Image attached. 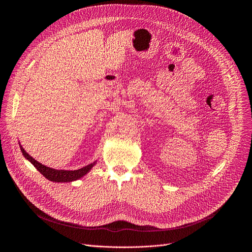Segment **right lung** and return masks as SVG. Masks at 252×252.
Instances as JSON below:
<instances>
[{
    "label": "right lung",
    "instance_id": "1",
    "mask_svg": "<svg viewBox=\"0 0 252 252\" xmlns=\"http://www.w3.org/2000/svg\"><path fill=\"white\" fill-rule=\"evenodd\" d=\"M21 151L24 155V157L31 161V163L37 168L46 178H48L49 181L51 182H55V183H70L77 181V179L83 177L85 174H87L92 167L95 164V162L91 163L87 166H84L83 168L77 169V170H58V169H54L51 167H48L42 163H40L39 161L35 160L34 158H32L29 154L26 153V151L22 148V146H20Z\"/></svg>",
    "mask_w": 252,
    "mask_h": 252
}]
</instances>
